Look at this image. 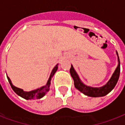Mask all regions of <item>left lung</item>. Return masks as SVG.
<instances>
[{"instance_id": "1", "label": "left lung", "mask_w": 125, "mask_h": 125, "mask_svg": "<svg viewBox=\"0 0 125 125\" xmlns=\"http://www.w3.org/2000/svg\"><path fill=\"white\" fill-rule=\"evenodd\" d=\"M117 54L118 55V53L117 52ZM118 61H119V65L117 66V69L115 70L113 74L112 75L111 78L110 80L108 81L105 85L101 87H88V86L85 85L79 79V77L77 74V73L73 69V67L71 66L70 72V74L72 75V78L73 79L74 81V85L75 88L77 89L79 91L84 93L85 95L89 97H103V96L106 95L108 93L111 92L113 90V89L114 88L115 86L116 85L118 79L119 78V75H120V71H121V68H120V60L118 56Z\"/></svg>"}]
</instances>
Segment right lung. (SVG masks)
I'll use <instances>...</instances> for the list:
<instances>
[{
    "mask_svg": "<svg viewBox=\"0 0 125 125\" xmlns=\"http://www.w3.org/2000/svg\"><path fill=\"white\" fill-rule=\"evenodd\" d=\"M57 70H58V65H56V66L53 67V69L52 71L50 78H49L48 83L46 85V86H43V87H42L40 88L34 90V91H29V92H26V91H23L22 89H21L16 87L15 86H14L12 85V83H11L10 78L7 75L6 76H7L8 82H9V83L11 87H12V89H13V91L17 95H18L20 97H22L25 99H26V100H29V99H40V98L43 97L46 95V93L48 92L49 90H50V85L51 78L53 76V75L55 74V73L56 72Z\"/></svg>",
    "mask_w": 125,
    "mask_h": 125,
    "instance_id": "1",
    "label": "right lung"
}]
</instances>
